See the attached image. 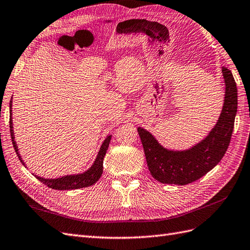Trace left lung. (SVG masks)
<instances>
[{"instance_id": "1", "label": "left lung", "mask_w": 250, "mask_h": 250, "mask_svg": "<svg viewBox=\"0 0 250 250\" xmlns=\"http://www.w3.org/2000/svg\"><path fill=\"white\" fill-rule=\"evenodd\" d=\"M225 82L224 103L217 123L207 136L184 150L169 149L151 132L138 127L147 166L152 177L164 184L186 185L210 171L224 157L238 109V89L231 71L222 68Z\"/></svg>"}]
</instances>
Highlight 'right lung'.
<instances>
[{"label":"right lung","mask_w":250,"mask_h":250,"mask_svg":"<svg viewBox=\"0 0 250 250\" xmlns=\"http://www.w3.org/2000/svg\"><path fill=\"white\" fill-rule=\"evenodd\" d=\"M9 110H10L9 127H10V134H11L13 148H15V150L18 154L19 160L21 161V163L26 167L24 161L21 157V154H20V152H19V148L17 145V142L15 140V131H13V123H12V98L10 100ZM111 137H112L111 134L106 137V139L103 141L102 145H101V147H100L96 160H94L92 165L88 168V169L85 170L84 172L76 173V174H67V175H63V177L56 178V179H45V178L39 177V175H36L33 173L32 174L35 175V177L39 181H41L42 183H44L45 185L52 188V189H57V190L79 189V188L88 187V186L96 184L97 181L101 178V175H102V173H103V160H104L107 149H108Z\"/></svg>","instance_id":"right-lung-1"}]
</instances>
